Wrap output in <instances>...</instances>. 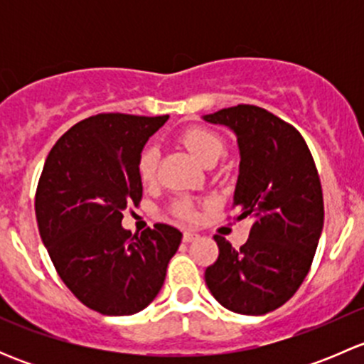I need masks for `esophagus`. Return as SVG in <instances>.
<instances>
[{"instance_id":"obj_1","label":"esophagus","mask_w":364,"mask_h":364,"mask_svg":"<svg viewBox=\"0 0 364 364\" xmlns=\"http://www.w3.org/2000/svg\"><path fill=\"white\" fill-rule=\"evenodd\" d=\"M197 237H199V234L192 232V230H186V232L183 234V241H185V243H190V241L197 240Z\"/></svg>"}]
</instances>
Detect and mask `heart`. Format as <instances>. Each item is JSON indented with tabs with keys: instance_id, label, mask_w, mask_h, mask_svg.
<instances>
[{
	"instance_id": "obj_1",
	"label": "heart",
	"mask_w": 364,
	"mask_h": 364,
	"mask_svg": "<svg viewBox=\"0 0 364 364\" xmlns=\"http://www.w3.org/2000/svg\"><path fill=\"white\" fill-rule=\"evenodd\" d=\"M181 142L204 167L209 164H216L220 156L223 155V151H225V144H223L222 137L215 132L205 130V128L200 127H193L183 132ZM159 159L160 153L155 146H148L142 151L141 159H139V176L144 183H151L155 179L156 168H159ZM176 213L181 218H193L192 204L188 200H181V203L176 204Z\"/></svg>"
}]
</instances>
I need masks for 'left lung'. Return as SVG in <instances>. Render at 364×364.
<instances>
[{
    "label": "left lung",
    "mask_w": 364,
    "mask_h": 364,
    "mask_svg": "<svg viewBox=\"0 0 364 364\" xmlns=\"http://www.w3.org/2000/svg\"><path fill=\"white\" fill-rule=\"evenodd\" d=\"M237 139V220L252 216L247 243L236 250L215 236L218 259L205 269L209 292L227 310L264 315L287 303L303 284L324 225L321 179L299 132L257 105L203 116Z\"/></svg>",
    "instance_id": "obj_1"
}]
</instances>
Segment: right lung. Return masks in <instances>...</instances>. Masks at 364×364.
<instances>
[{"mask_svg":"<svg viewBox=\"0 0 364 364\" xmlns=\"http://www.w3.org/2000/svg\"><path fill=\"white\" fill-rule=\"evenodd\" d=\"M168 116L97 114L54 144L35 197L40 236L73 296L102 315L144 310L164 285L183 234L156 223L141 236L121 225L142 197L139 159Z\"/></svg>","mask_w":364,"mask_h":364,"instance_id":"obj_1","label":"right lung"}]
</instances>
